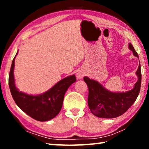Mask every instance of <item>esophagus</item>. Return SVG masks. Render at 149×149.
I'll return each instance as SVG.
<instances>
[{
    "label": "esophagus",
    "instance_id": "1",
    "mask_svg": "<svg viewBox=\"0 0 149 149\" xmlns=\"http://www.w3.org/2000/svg\"><path fill=\"white\" fill-rule=\"evenodd\" d=\"M84 75H85V72H82V71H80V72L77 73L76 77H77L78 79H81V78H83V77L84 76Z\"/></svg>",
    "mask_w": 149,
    "mask_h": 149
}]
</instances>
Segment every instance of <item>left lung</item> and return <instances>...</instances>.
<instances>
[{
  "instance_id": "1",
  "label": "left lung",
  "mask_w": 149,
  "mask_h": 149,
  "mask_svg": "<svg viewBox=\"0 0 149 149\" xmlns=\"http://www.w3.org/2000/svg\"><path fill=\"white\" fill-rule=\"evenodd\" d=\"M133 55L139 58L133 45L129 44ZM138 81L133 89L126 93H112L104 89L97 81L84 77L89 89L88 105L92 114L102 118H117L127 111L135 102L139 94L141 84V70L139 64L136 72Z\"/></svg>"
}]
</instances>
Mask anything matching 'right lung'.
Masks as SVG:
<instances>
[{
  "instance_id": "right-lung-1",
  "label": "right lung",
  "mask_w": 149,
  "mask_h": 149,
  "mask_svg": "<svg viewBox=\"0 0 149 149\" xmlns=\"http://www.w3.org/2000/svg\"><path fill=\"white\" fill-rule=\"evenodd\" d=\"M17 54V52L16 56ZM15 56V57H16ZM15 57L12 60L9 74L8 84L12 98L18 107L33 119L45 122L52 119L61 110L65 92L76 81L74 75L60 80L43 94L33 96L19 92L15 86L14 68Z\"/></svg>"
}]
</instances>
